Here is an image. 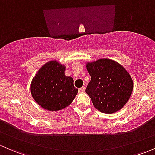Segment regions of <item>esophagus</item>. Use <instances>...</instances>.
<instances>
[{"mask_svg":"<svg viewBox=\"0 0 155 155\" xmlns=\"http://www.w3.org/2000/svg\"><path fill=\"white\" fill-rule=\"evenodd\" d=\"M85 87H84V86H82V87H80V88L79 89V91L80 92V93H82V92H84V91H85Z\"/></svg>","mask_w":155,"mask_h":155,"instance_id":"esophagus-1","label":"esophagus"}]
</instances>
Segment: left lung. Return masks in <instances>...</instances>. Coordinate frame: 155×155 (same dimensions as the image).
<instances>
[{
    "label": "left lung",
    "mask_w": 155,
    "mask_h": 155,
    "mask_svg": "<svg viewBox=\"0 0 155 155\" xmlns=\"http://www.w3.org/2000/svg\"><path fill=\"white\" fill-rule=\"evenodd\" d=\"M86 68L91 79L85 92L94 107L106 114L115 113L122 109L134 89V82L126 69L109 58L87 62Z\"/></svg>",
    "instance_id": "8db88e82"
}]
</instances>
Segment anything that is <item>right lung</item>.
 <instances>
[{
    "label": "right lung",
    "instance_id": "1",
    "mask_svg": "<svg viewBox=\"0 0 155 155\" xmlns=\"http://www.w3.org/2000/svg\"><path fill=\"white\" fill-rule=\"evenodd\" d=\"M66 66L51 60L39 69L31 81V94L35 102L48 111L68 107L78 93L73 79L65 76Z\"/></svg>",
    "mask_w": 155,
    "mask_h": 155
}]
</instances>
